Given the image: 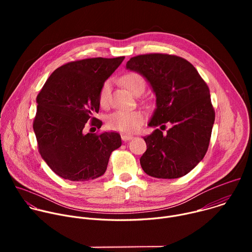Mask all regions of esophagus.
<instances>
[{
  "mask_svg": "<svg viewBox=\"0 0 252 252\" xmlns=\"http://www.w3.org/2000/svg\"><path fill=\"white\" fill-rule=\"evenodd\" d=\"M132 135H130V134H122V139L124 140V141H126V140H130V139H132Z\"/></svg>",
  "mask_w": 252,
  "mask_h": 252,
  "instance_id": "esophagus-1",
  "label": "esophagus"
}]
</instances>
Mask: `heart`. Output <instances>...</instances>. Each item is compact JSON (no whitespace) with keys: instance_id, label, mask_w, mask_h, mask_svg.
Listing matches in <instances>:
<instances>
[{"instance_id":"obj_1","label":"heart","mask_w":252,"mask_h":252,"mask_svg":"<svg viewBox=\"0 0 252 252\" xmlns=\"http://www.w3.org/2000/svg\"><path fill=\"white\" fill-rule=\"evenodd\" d=\"M122 82L124 86L132 94L138 87H145V81L137 73L126 74ZM111 94L110 82H105L98 93V102L101 106L109 103ZM146 120V114L141 110H119L106 117V126L113 130L124 132H133L137 130Z\"/></svg>"}]
</instances>
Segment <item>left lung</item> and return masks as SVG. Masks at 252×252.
<instances>
[{"label":"left lung","mask_w":252,"mask_h":252,"mask_svg":"<svg viewBox=\"0 0 252 252\" xmlns=\"http://www.w3.org/2000/svg\"><path fill=\"white\" fill-rule=\"evenodd\" d=\"M126 68L145 77L157 96L149 126L160 129L143 137V171L157 178L186 175L209 146L215 113L206 83L189 61L174 55H139L126 63ZM166 123L171 128L162 133Z\"/></svg>","instance_id":"left-lung-1"}]
</instances>
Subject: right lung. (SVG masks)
<instances>
[{"label":"right lung","mask_w":252,"mask_h":252,"mask_svg":"<svg viewBox=\"0 0 252 252\" xmlns=\"http://www.w3.org/2000/svg\"><path fill=\"white\" fill-rule=\"evenodd\" d=\"M125 57L92 58L69 62L49 77L37 96L32 127L39 153L50 168L71 182L102 175L111 154L122 146L120 133H85L88 122L99 128L98 93Z\"/></svg>","instance_id":"right-lung-1"}]
</instances>
